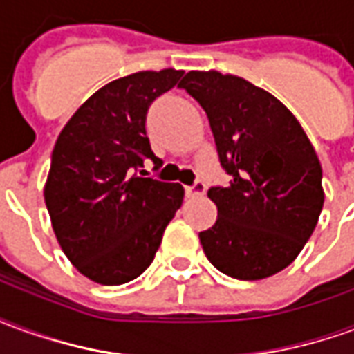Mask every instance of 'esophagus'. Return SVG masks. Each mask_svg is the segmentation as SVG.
Here are the masks:
<instances>
[{
    "label": "esophagus",
    "mask_w": 354,
    "mask_h": 354,
    "mask_svg": "<svg viewBox=\"0 0 354 354\" xmlns=\"http://www.w3.org/2000/svg\"><path fill=\"white\" fill-rule=\"evenodd\" d=\"M205 192H207V184H205L203 180H197L193 185H187V187H185L187 197H199V195H205Z\"/></svg>",
    "instance_id": "esophagus-1"
}]
</instances>
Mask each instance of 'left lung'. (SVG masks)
Returning a JSON list of instances; mask_svg holds the SVG:
<instances>
[{
  "mask_svg": "<svg viewBox=\"0 0 354 354\" xmlns=\"http://www.w3.org/2000/svg\"><path fill=\"white\" fill-rule=\"evenodd\" d=\"M199 102L230 185L208 197L218 220L199 239L208 261L239 281L288 267L309 241L324 205L322 169L290 109L237 75L189 72L178 85Z\"/></svg>",
  "mask_w": 354,
  "mask_h": 354,
  "instance_id": "1",
  "label": "left lung"
}]
</instances>
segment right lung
<instances>
[{
  "instance_id": "1",
  "label": "right lung",
  "mask_w": 354,
  "mask_h": 354,
  "mask_svg": "<svg viewBox=\"0 0 354 354\" xmlns=\"http://www.w3.org/2000/svg\"><path fill=\"white\" fill-rule=\"evenodd\" d=\"M184 72H138L108 83L60 132L45 205L62 250L100 284H124L151 266L162 233L184 201L180 184L146 178L162 161L146 134L147 109Z\"/></svg>"
}]
</instances>
